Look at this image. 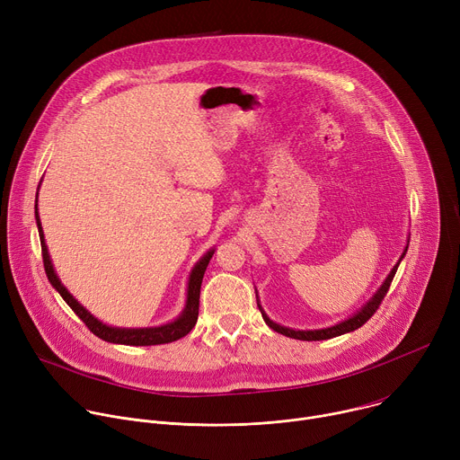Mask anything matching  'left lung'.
I'll return each mask as SVG.
<instances>
[{"instance_id":"left-lung-1","label":"left lung","mask_w":460,"mask_h":460,"mask_svg":"<svg viewBox=\"0 0 460 460\" xmlns=\"http://www.w3.org/2000/svg\"><path fill=\"white\" fill-rule=\"evenodd\" d=\"M407 247H409V240H407V245H405V249H403V253L400 255L398 262L393 266L391 273L385 277V280L382 282V286L374 291V296H372L359 310H356L350 317H347V319H343V321H340V323H336V324L326 326V328H317V330H297V328L282 326V324H279V323H275V321H271V319L268 317V314L262 310V305H261V301H259V297H257L259 310H261V314H262V317H264V321H266V324H268L270 328H273L275 332L282 333V336H286V338H294V340H301V341H323V340L338 338V336H343V333L354 332V330H358L359 326H363V324L374 315V312L378 310V306L382 305L384 297L387 296V289H389V286H391V282H393V279H394V273H396V270H398L402 259H403L405 253H407ZM255 291H257V289H255Z\"/></svg>"}]
</instances>
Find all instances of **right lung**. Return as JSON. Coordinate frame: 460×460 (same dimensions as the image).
I'll use <instances>...</instances> for the list:
<instances>
[{"mask_svg":"<svg viewBox=\"0 0 460 460\" xmlns=\"http://www.w3.org/2000/svg\"><path fill=\"white\" fill-rule=\"evenodd\" d=\"M41 183V181H40ZM40 189V185H38ZM34 218H36V226H38V234H40V243H41V257H44V268L48 273V279L51 282V286L58 291L62 296V299L67 303V306L84 321V324L95 333L97 338L108 341V343H117V345H130V347H150V345H163V343H172L181 340L183 336L194 328L196 321H198V308H199V288H201V280L205 275V270L208 266V261L213 259L215 249H208V252L194 264V268L190 270L189 275V282H187V301L185 306L181 310V314L171 321L164 323L159 326H146V328H120V326H110L106 323H102L101 319H97L92 312H88L84 306H82L71 294L67 291V288L62 284V280L58 279L55 266L51 262L49 257V249L46 243V236H44V229H41V222H40V215H38V190H36V205H34Z\"/></svg>","mask_w":460,"mask_h":460,"instance_id":"add662e5","label":"right lung"}]
</instances>
